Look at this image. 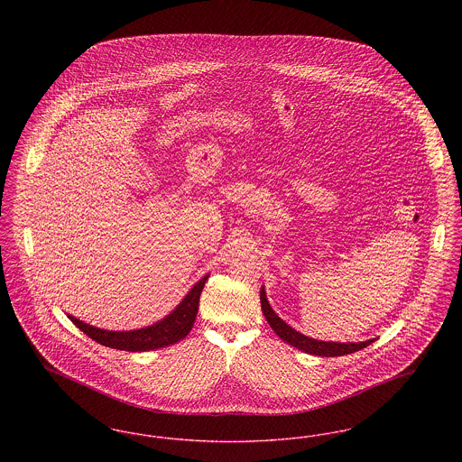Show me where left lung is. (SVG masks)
Instances as JSON below:
<instances>
[{
	"label": "left lung",
	"mask_w": 462,
	"mask_h": 462,
	"mask_svg": "<svg viewBox=\"0 0 462 462\" xmlns=\"http://www.w3.org/2000/svg\"><path fill=\"white\" fill-rule=\"evenodd\" d=\"M260 300H262V310H263L264 319L268 320L270 328L277 332V336L289 343L291 346L301 350V352L310 353V355H319V356H341V355H350L353 352H358L365 346H369L374 343V339L369 341H362V343H328V341H317L303 336L301 332L292 329L291 326H287L286 322L272 310L264 289L260 292Z\"/></svg>",
	"instance_id": "8db88e82"
}]
</instances>
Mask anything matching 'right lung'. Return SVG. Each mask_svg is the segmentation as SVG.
<instances>
[{"label": "right lung", "instance_id": "add662e5", "mask_svg": "<svg viewBox=\"0 0 462 462\" xmlns=\"http://www.w3.org/2000/svg\"><path fill=\"white\" fill-rule=\"evenodd\" d=\"M206 281H208V275L202 277L198 284L192 287V291L173 310V313H170L166 319L145 329L126 330V332L104 330L88 326L72 315H69V319L78 329L83 330L93 341L109 348L125 350V352H149V350L164 348L183 339L192 329L198 317L199 298Z\"/></svg>", "mask_w": 462, "mask_h": 462}]
</instances>
